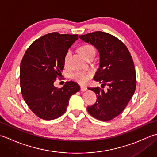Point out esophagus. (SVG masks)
<instances>
[{"label": "esophagus", "instance_id": "1", "mask_svg": "<svg viewBox=\"0 0 157 157\" xmlns=\"http://www.w3.org/2000/svg\"><path fill=\"white\" fill-rule=\"evenodd\" d=\"M80 90H81V91L84 92V91L87 90V88H86V86H82L80 87Z\"/></svg>", "mask_w": 157, "mask_h": 157}]
</instances>
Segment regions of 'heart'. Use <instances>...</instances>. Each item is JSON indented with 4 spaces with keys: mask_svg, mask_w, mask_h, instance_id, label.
<instances>
[{
    "mask_svg": "<svg viewBox=\"0 0 157 157\" xmlns=\"http://www.w3.org/2000/svg\"><path fill=\"white\" fill-rule=\"evenodd\" d=\"M81 51L82 52V54L84 55V56H86L87 55L90 54V53L95 52V48L94 47V46H92L91 44H85L82 46ZM71 54H72V52L71 50H69V51L66 52L64 57V64L65 66L68 65ZM71 78L75 79V80L79 82V84H86V83L89 80L90 78V73L76 71L75 73H73L71 75Z\"/></svg>",
    "mask_w": 157,
    "mask_h": 157,
    "instance_id": "obj_1",
    "label": "heart"
}]
</instances>
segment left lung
I'll return each mask as SVG.
<instances>
[{
	"instance_id": "obj_1",
	"label": "left lung",
	"mask_w": 157,
	"mask_h": 157,
	"mask_svg": "<svg viewBox=\"0 0 157 157\" xmlns=\"http://www.w3.org/2000/svg\"><path fill=\"white\" fill-rule=\"evenodd\" d=\"M90 43L100 53V67L94 79L107 85V91L100 87L88 88L97 99L87 110L93 117L110 121L124 110L134 95L136 87L135 67L131 54L123 42L108 33L97 31L79 36Z\"/></svg>"
}]
</instances>
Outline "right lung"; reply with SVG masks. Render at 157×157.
Here are the masks:
<instances>
[{
    "mask_svg": "<svg viewBox=\"0 0 157 157\" xmlns=\"http://www.w3.org/2000/svg\"><path fill=\"white\" fill-rule=\"evenodd\" d=\"M78 34L52 32L36 40L25 51L20 64V86L23 99L31 111L44 120L64 114L71 96L80 90L72 81L63 88L53 85L61 77L64 57Z\"/></svg>",
    "mask_w": 157,
    "mask_h": 157,
    "instance_id": "1",
    "label": "right lung"
}]
</instances>
